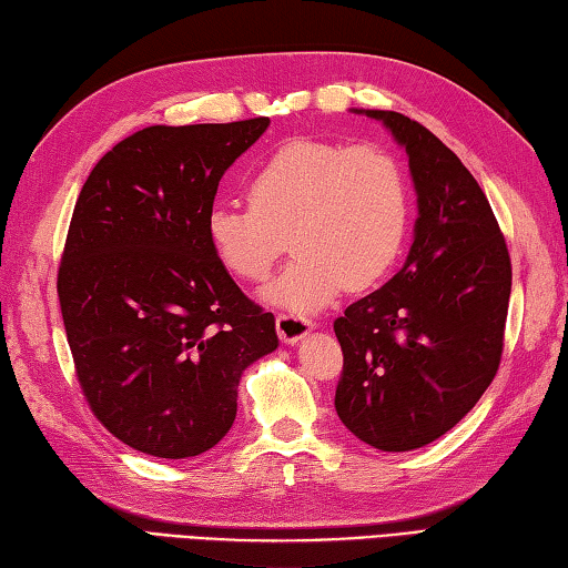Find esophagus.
I'll return each mask as SVG.
<instances>
[{
    "label": "esophagus",
    "instance_id": "obj_1",
    "mask_svg": "<svg viewBox=\"0 0 568 568\" xmlns=\"http://www.w3.org/2000/svg\"><path fill=\"white\" fill-rule=\"evenodd\" d=\"M311 331H314V321L286 316V314L276 316V333H280L282 343H286V345H296L301 338H306Z\"/></svg>",
    "mask_w": 568,
    "mask_h": 568
}]
</instances>
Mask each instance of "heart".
<instances>
[{"mask_svg": "<svg viewBox=\"0 0 568 568\" xmlns=\"http://www.w3.org/2000/svg\"><path fill=\"white\" fill-rule=\"evenodd\" d=\"M409 225L407 179L379 146L292 139L250 179V205L215 203L205 237L237 280L262 282L292 235L296 257L262 301L304 318L345 288L379 282L397 262Z\"/></svg>", "mask_w": 568, "mask_h": 568, "instance_id": "1", "label": "heart"}]
</instances>
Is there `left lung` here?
<instances>
[{
    "mask_svg": "<svg viewBox=\"0 0 568 568\" xmlns=\"http://www.w3.org/2000/svg\"><path fill=\"white\" fill-rule=\"evenodd\" d=\"M353 112L407 152L419 215L402 270L333 323L343 348L335 412L361 442L397 454L454 429L488 389L513 267L488 199L442 139L399 112Z\"/></svg>",
    "mask_w": 568,
    "mask_h": 568,
    "instance_id": "left-lung-1",
    "label": "left lung"
}]
</instances>
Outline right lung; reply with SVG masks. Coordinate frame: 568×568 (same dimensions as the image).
<instances>
[{"label":"right lung","mask_w":568,"mask_h":568,"mask_svg":"<svg viewBox=\"0 0 568 568\" xmlns=\"http://www.w3.org/2000/svg\"><path fill=\"white\" fill-rule=\"evenodd\" d=\"M267 126H146L80 189L58 270L68 345L90 409L146 456L213 448L242 373L280 345L205 237L220 179Z\"/></svg>","instance_id":"obj_1"}]
</instances>
